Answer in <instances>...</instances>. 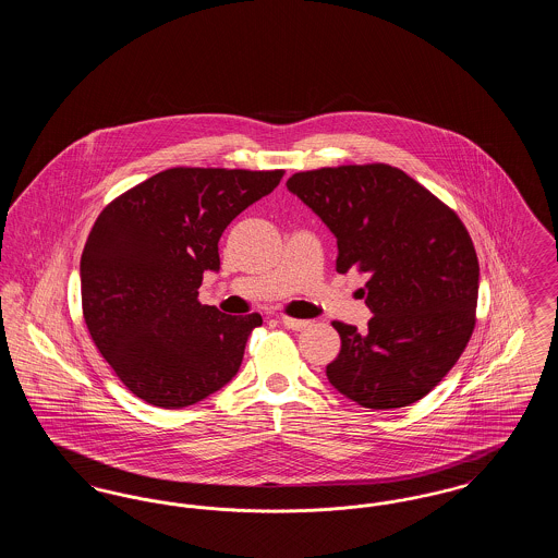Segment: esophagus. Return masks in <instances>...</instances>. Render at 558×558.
<instances>
[{
    "label": "esophagus",
    "instance_id": "34e87169",
    "mask_svg": "<svg viewBox=\"0 0 558 558\" xmlns=\"http://www.w3.org/2000/svg\"><path fill=\"white\" fill-rule=\"evenodd\" d=\"M282 324H284L289 330H303V328L310 326V319H296L282 316Z\"/></svg>",
    "mask_w": 558,
    "mask_h": 558
}]
</instances>
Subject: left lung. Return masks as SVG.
Wrapping results in <instances>:
<instances>
[{"instance_id": "left-lung-1", "label": "left lung", "mask_w": 558, "mask_h": 558, "mask_svg": "<svg viewBox=\"0 0 558 558\" xmlns=\"http://www.w3.org/2000/svg\"><path fill=\"white\" fill-rule=\"evenodd\" d=\"M287 187L335 234L337 271L368 274V330L332 322L341 353L330 385L371 408L410 405L439 385L475 328L478 262L458 215L398 167L294 173Z\"/></svg>"}]
</instances>
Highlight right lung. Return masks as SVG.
Listing matches in <instances>:
<instances>
[{
  "label": "right lung",
  "instance_id": "add662e5",
  "mask_svg": "<svg viewBox=\"0 0 558 558\" xmlns=\"http://www.w3.org/2000/svg\"><path fill=\"white\" fill-rule=\"evenodd\" d=\"M284 171H160L98 215L81 255L87 330L135 398L186 408L228 385L259 314L226 316L198 303L230 221L280 184Z\"/></svg>",
  "mask_w": 558,
  "mask_h": 558
}]
</instances>
